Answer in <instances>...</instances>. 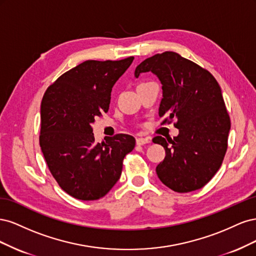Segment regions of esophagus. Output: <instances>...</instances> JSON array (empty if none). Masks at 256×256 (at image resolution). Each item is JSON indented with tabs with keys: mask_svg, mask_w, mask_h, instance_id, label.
Listing matches in <instances>:
<instances>
[{
	"mask_svg": "<svg viewBox=\"0 0 256 256\" xmlns=\"http://www.w3.org/2000/svg\"><path fill=\"white\" fill-rule=\"evenodd\" d=\"M148 143H150V138H136L138 145H144V144H148Z\"/></svg>",
	"mask_w": 256,
	"mask_h": 256,
	"instance_id": "1",
	"label": "esophagus"
}]
</instances>
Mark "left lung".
<instances>
[{
  "instance_id": "8db88e82",
  "label": "left lung",
  "mask_w": 256,
  "mask_h": 256,
  "mask_svg": "<svg viewBox=\"0 0 256 256\" xmlns=\"http://www.w3.org/2000/svg\"><path fill=\"white\" fill-rule=\"evenodd\" d=\"M152 72L162 84L159 115L176 120L180 134L152 142L164 147L156 168L159 180L176 192H190L212 180L228 148L230 120L219 83L206 69L172 51L158 53L138 65L136 78Z\"/></svg>"
}]
</instances>
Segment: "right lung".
I'll return each instance as SVG.
<instances>
[{"label":"right lung","instance_id":"obj_1","mask_svg":"<svg viewBox=\"0 0 256 256\" xmlns=\"http://www.w3.org/2000/svg\"><path fill=\"white\" fill-rule=\"evenodd\" d=\"M134 58L85 60L62 74L42 97V152L60 187L74 198L104 196L134 148V138L124 134L97 143L92 127L95 118L109 110L113 85Z\"/></svg>","mask_w":256,"mask_h":256}]
</instances>
